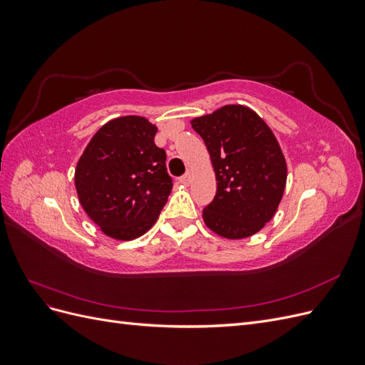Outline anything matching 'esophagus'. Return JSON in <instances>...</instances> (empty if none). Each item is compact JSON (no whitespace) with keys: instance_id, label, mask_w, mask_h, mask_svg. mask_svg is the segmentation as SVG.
Segmentation results:
<instances>
[{"instance_id":"1","label":"esophagus","mask_w":365,"mask_h":365,"mask_svg":"<svg viewBox=\"0 0 365 365\" xmlns=\"http://www.w3.org/2000/svg\"><path fill=\"white\" fill-rule=\"evenodd\" d=\"M180 182H181V184H184V185H189V184L192 182V172L189 170V172H187L184 176H181V178H180Z\"/></svg>"}]
</instances>
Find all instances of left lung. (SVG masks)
I'll return each mask as SVG.
<instances>
[{
	"label": "left lung",
	"instance_id": "obj_1",
	"mask_svg": "<svg viewBox=\"0 0 365 365\" xmlns=\"http://www.w3.org/2000/svg\"><path fill=\"white\" fill-rule=\"evenodd\" d=\"M190 123L205 143L217 184L202 212L205 225L230 240L259 233L277 212L288 178L274 132L244 105H225Z\"/></svg>",
	"mask_w": 365,
	"mask_h": 365
}]
</instances>
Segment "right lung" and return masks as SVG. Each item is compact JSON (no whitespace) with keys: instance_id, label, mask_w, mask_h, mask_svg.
<instances>
[{"instance_id":"1","label":"right lung","mask_w":365,"mask_h":365,"mask_svg":"<svg viewBox=\"0 0 365 365\" xmlns=\"http://www.w3.org/2000/svg\"><path fill=\"white\" fill-rule=\"evenodd\" d=\"M157 126L140 115L109 120L77 161L74 185L85 213L106 236L132 240L157 222L172 192Z\"/></svg>"}]
</instances>
